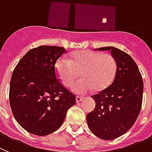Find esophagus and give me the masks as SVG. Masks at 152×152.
<instances>
[{"instance_id": "esophagus-1", "label": "esophagus", "mask_w": 152, "mask_h": 152, "mask_svg": "<svg viewBox=\"0 0 152 152\" xmlns=\"http://www.w3.org/2000/svg\"><path fill=\"white\" fill-rule=\"evenodd\" d=\"M83 98H82V97H80V96H76V103H78V102H80L81 101H83Z\"/></svg>"}]
</instances>
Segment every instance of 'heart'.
Returning a JSON list of instances; mask_svg holds the SVG:
<instances>
[{"mask_svg":"<svg viewBox=\"0 0 152 152\" xmlns=\"http://www.w3.org/2000/svg\"><path fill=\"white\" fill-rule=\"evenodd\" d=\"M55 70L66 87L72 86L80 73L82 79L73 85L72 89L77 94H86L93 88L99 91L107 88L115 77L117 64L111 54L83 50L73 52L70 60L59 58Z\"/></svg>","mask_w":152,"mask_h":152,"instance_id":"b5f03b06","label":"heart"}]
</instances>
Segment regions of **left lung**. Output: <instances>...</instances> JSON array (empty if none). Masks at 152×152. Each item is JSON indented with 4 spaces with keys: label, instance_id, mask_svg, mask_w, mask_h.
I'll return each instance as SVG.
<instances>
[{
    "label": "left lung",
    "instance_id": "8db88e82",
    "mask_svg": "<svg viewBox=\"0 0 152 152\" xmlns=\"http://www.w3.org/2000/svg\"><path fill=\"white\" fill-rule=\"evenodd\" d=\"M97 50H110L117 70L113 83L91 96L95 107L86 120L93 134L112 140L126 133L136 122L142 104L143 80L137 64L128 54L113 47Z\"/></svg>",
    "mask_w": 152,
    "mask_h": 152
}]
</instances>
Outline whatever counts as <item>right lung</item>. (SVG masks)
I'll use <instances>...</instances> for the list:
<instances>
[{
  "mask_svg": "<svg viewBox=\"0 0 152 152\" xmlns=\"http://www.w3.org/2000/svg\"><path fill=\"white\" fill-rule=\"evenodd\" d=\"M64 48L29 50L15 67L10 83V105L18 124L30 133L47 136L58 129L76 96L57 79L55 64Z\"/></svg>",
  "mask_w": 152,
  "mask_h": 152,
  "instance_id": "right-lung-1",
  "label": "right lung"
}]
</instances>
